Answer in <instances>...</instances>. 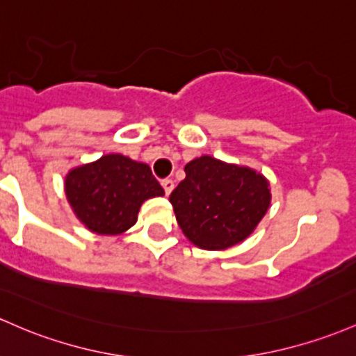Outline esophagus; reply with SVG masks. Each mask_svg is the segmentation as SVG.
<instances>
[{
  "instance_id": "obj_1",
  "label": "esophagus",
  "mask_w": 356,
  "mask_h": 356,
  "mask_svg": "<svg viewBox=\"0 0 356 356\" xmlns=\"http://www.w3.org/2000/svg\"><path fill=\"white\" fill-rule=\"evenodd\" d=\"M162 187H163V191H165L167 196H169V194L172 193V189H174V181H172V179H163Z\"/></svg>"
}]
</instances>
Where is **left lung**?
Masks as SVG:
<instances>
[{
	"instance_id": "1",
	"label": "left lung",
	"mask_w": 356,
	"mask_h": 356,
	"mask_svg": "<svg viewBox=\"0 0 356 356\" xmlns=\"http://www.w3.org/2000/svg\"><path fill=\"white\" fill-rule=\"evenodd\" d=\"M186 179L169 201L184 235L204 250H225L255 229L270 204L264 175L247 167L199 157L186 165Z\"/></svg>"
}]
</instances>
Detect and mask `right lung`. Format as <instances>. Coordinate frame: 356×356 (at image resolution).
Returning <instances> with one entry per match:
<instances>
[{
  "mask_svg": "<svg viewBox=\"0 0 356 356\" xmlns=\"http://www.w3.org/2000/svg\"><path fill=\"white\" fill-rule=\"evenodd\" d=\"M65 194L91 232L120 235L135 225L142 202L163 196V189L147 163L111 154L70 170Z\"/></svg>",
  "mask_w": 356,
  "mask_h": 356,
  "instance_id": "right-lung-1",
  "label": "right lung"
}]
</instances>
